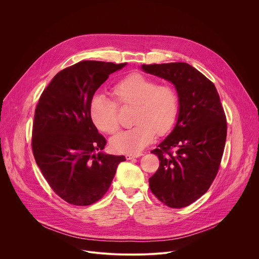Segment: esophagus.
Here are the masks:
<instances>
[{
    "label": "esophagus",
    "instance_id": "34e87169",
    "mask_svg": "<svg viewBox=\"0 0 259 259\" xmlns=\"http://www.w3.org/2000/svg\"><path fill=\"white\" fill-rule=\"evenodd\" d=\"M143 153L142 152H131V153H127L126 154V157L127 158H133V157H138V156H141Z\"/></svg>",
    "mask_w": 259,
    "mask_h": 259
}]
</instances>
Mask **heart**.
<instances>
[{
    "label": "heart",
    "mask_w": 259,
    "mask_h": 259,
    "mask_svg": "<svg viewBox=\"0 0 259 259\" xmlns=\"http://www.w3.org/2000/svg\"><path fill=\"white\" fill-rule=\"evenodd\" d=\"M115 102L103 96L94 97L91 116L99 130L115 134L120 129L118 106L133 108L134 126L121 132L111 140L112 147L119 152H137L158 135L167 133L179 114V96L173 85L157 82L139 72H133L112 88Z\"/></svg>",
    "instance_id": "b5f03b06"
}]
</instances>
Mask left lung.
I'll list each match as a JSON object with an SVG mask.
<instances>
[{
    "label": "left lung",
    "mask_w": 259,
    "mask_h": 259,
    "mask_svg": "<svg viewBox=\"0 0 259 259\" xmlns=\"http://www.w3.org/2000/svg\"><path fill=\"white\" fill-rule=\"evenodd\" d=\"M150 74L170 81L179 96L175 128L151 150L159 166L149 178L155 197L171 208L185 207L212 184L227 138V120L214 84L187 63L142 65Z\"/></svg>",
    "instance_id": "left-lung-1"
}]
</instances>
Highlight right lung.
I'll return each instance as SVG.
<instances>
[{"instance_id": "right-lung-1", "label": "right lung", "mask_w": 259, "mask_h": 259, "mask_svg": "<svg viewBox=\"0 0 259 259\" xmlns=\"http://www.w3.org/2000/svg\"><path fill=\"white\" fill-rule=\"evenodd\" d=\"M126 63L81 61L60 71L34 112L31 147L54 192L70 204L91 205L109 190L124 155L95 154L107 144L91 116L95 93Z\"/></svg>"}]
</instances>
